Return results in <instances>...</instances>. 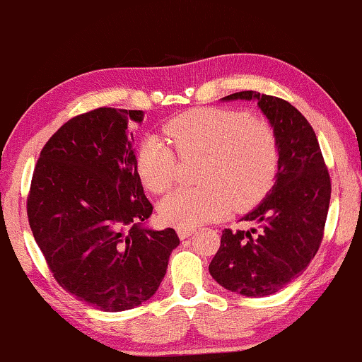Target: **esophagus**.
I'll return each instance as SVG.
<instances>
[{"mask_svg":"<svg viewBox=\"0 0 362 362\" xmlns=\"http://www.w3.org/2000/svg\"><path fill=\"white\" fill-rule=\"evenodd\" d=\"M194 233V228H177V236H180L181 240L188 238V236H191Z\"/></svg>","mask_w":362,"mask_h":362,"instance_id":"obj_1","label":"esophagus"}]
</instances>
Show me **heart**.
Masks as SVG:
<instances>
[{"label": "heart", "instance_id": "heart-1", "mask_svg": "<svg viewBox=\"0 0 362 362\" xmlns=\"http://www.w3.org/2000/svg\"><path fill=\"white\" fill-rule=\"evenodd\" d=\"M164 134L182 158L203 156L196 188H182L159 203L160 220L196 228L233 206L255 204L274 185L279 142L267 120L218 107L193 109L173 117ZM176 154L168 141L149 134L136 153V169L151 193H166L176 181Z\"/></svg>", "mask_w": 362, "mask_h": 362}]
</instances>
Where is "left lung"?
<instances>
[{
    "label": "left lung",
    "mask_w": 362,
    "mask_h": 362,
    "mask_svg": "<svg viewBox=\"0 0 362 362\" xmlns=\"http://www.w3.org/2000/svg\"><path fill=\"white\" fill-rule=\"evenodd\" d=\"M221 100H255L279 142V169L270 193L242 221L248 230H223L209 274L245 297L279 292L304 272L322 242L331 177L314 129L292 104L253 90Z\"/></svg>",
    "instance_id": "obj_1"
}]
</instances>
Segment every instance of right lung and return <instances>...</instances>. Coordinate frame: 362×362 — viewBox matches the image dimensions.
<instances>
[{
    "label": "right lung",
    "mask_w": 362,
    "mask_h": 362,
    "mask_svg": "<svg viewBox=\"0 0 362 362\" xmlns=\"http://www.w3.org/2000/svg\"><path fill=\"white\" fill-rule=\"evenodd\" d=\"M142 110L100 109L65 122L40 153L26 211L58 284L104 312L144 304L180 245L146 226L153 204L136 169L132 122Z\"/></svg>",
    "instance_id": "obj_1"
}]
</instances>
